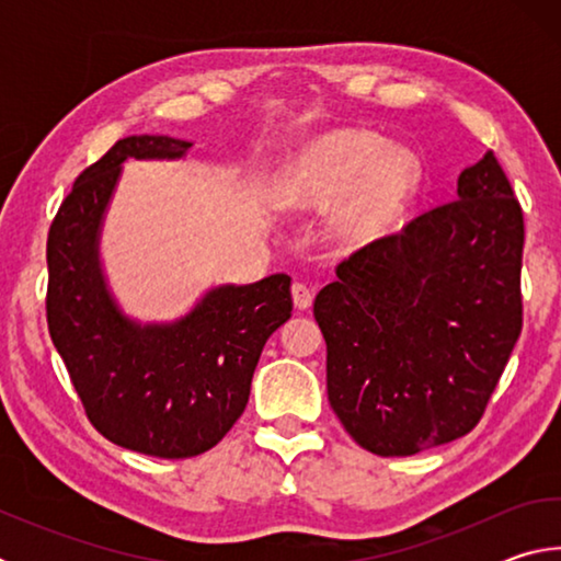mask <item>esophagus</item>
Masks as SVG:
<instances>
[{
	"label": "esophagus",
	"instance_id": "34e87169",
	"mask_svg": "<svg viewBox=\"0 0 561 561\" xmlns=\"http://www.w3.org/2000/svg\"><path fill=\"white\" fill-rule=\"evenodd\" d=\"M291 297H294V307H297V309H309L311 307V299H314V291H311L307 284L297 282L291 287Z\"/></svg>",
	"mask_w": 561,
	"mask_h": 561
}]
</instances>
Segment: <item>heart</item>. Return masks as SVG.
Wrapping results in <instances>:
<instances>
[{
  "instance_id": "b5f03b06",
  "label": "heart",
  "mask_w": 561,
  "mask_h": 561,
  "mask_svg": "<svg viewBox=\"0 0 561 561\" xmlns=\"http://www.w3.org/2000/svg\"><path fill=\"white\" fill-rule=\"evenodd\" d=\"M421 185V160L391 150L368 133L339 130L317 140L282 185L287 207H327L351 195L341 220L348 240H366L388 225Z\"/></svg>"
}]
</instances>
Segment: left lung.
Here are the masks:
<instances>
[{"label":"left lung","instance_id":"left-lung-1","mask_svg":"<svg viewBox=\"0 0 561 561\" xmlns=\"http://www.w3.org/2000/svg\"><path fill=\"white\" fill-rule=\"evenodd\" d=\"M525 217L488 150L458 197L351 252L314 299L327 391L360 448L398 458L480 423L522 331Z\"/></svg>","mask_w":561,"mask_h":561}]
</instances>
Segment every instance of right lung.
I'll return each mask as SVG.
<instances>
[{"instance_id": "1", "label": "right lung", "mask_w": 561, "mask_h": 561, "mask_svg": "<svg viewBox=\"0 0 561 561\" xmlns=\"http://www.w3.org/2000/svg\"><path fill=\"white\" fill-rule=\"evenodd\" d=\"M187 140L130 136L76 178L46 240V324L83 413L121 448L183 460L215 448L250 398L267 339L291 317V277L220 287L168 327H138L103 287L96 240L128 158H180Z\"/></svg>"}]
</instances>
